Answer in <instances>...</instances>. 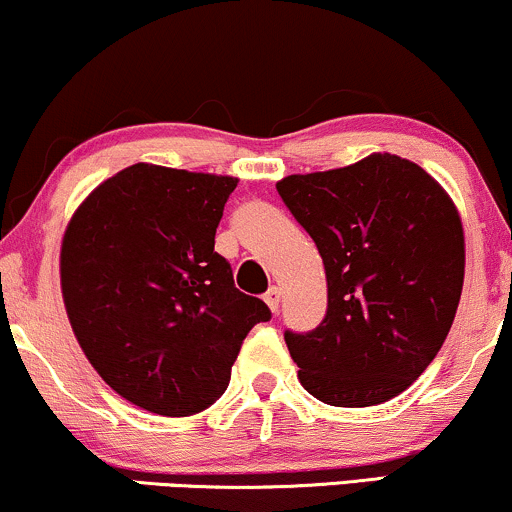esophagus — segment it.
Instances as JSON below:
<instances>
[{
	"mask_svg": "<svg viewBox=\"0 0 512 512\" xmlns=\"http://www.w3.org/2000/svg\"><path fill=\"white\" fill-rule=\"evenodd\" d=\"M264 303L269 305V310H272V313H276V310H279V303H281V291L276 289V286H272V289L264 293Z\"/></svg>",
	"mask_w": 512,
	"mask_h": 512,
	"instance_id": "obj_1",
	"label": "esophagus"
}]
</instances>
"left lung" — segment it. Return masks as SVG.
<instances>
[{
	"label": "left lung",
	"instance_id": "8db88e82",
	"mask_svg": "<svg viewBox=\"0 0 512 512\" xmlns=\"http://www.w3.org/2000/svg\"><path fill=\"white\" fill-rule=\"evenodd\" d=\"M281 199L320 250L327 315L286 332L298 380L332 407H373L419 378L448 337L464 281L460 211L395 154L289 175Z\"/></svg>",
	"mask_w": 512,
	"mask_h": 512
}]
</instances>
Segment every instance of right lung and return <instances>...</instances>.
Wrapping results in <instances>:
<instances>
[{"mask_svg": "<svg viewBox=\"0 0 512 512\" xmlns=\"http://www.w3.org/2000/svg\"><path fill=\"white\" fill-rule=\"evenodd\" d=\"M238 178L134 163L76 207L60 250L64 308L120 397L190 416L223 395L243 339L272 313L214 252Z\"/></svg>", "mask_w": 512, "mask_h": 512, "instance_id": "right-lung-1", "label": "right lung"}]
</instances>
